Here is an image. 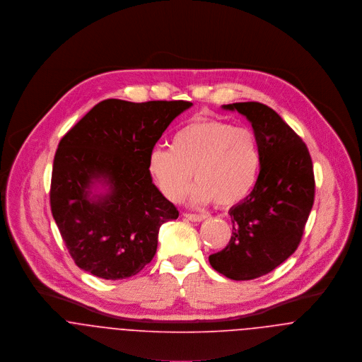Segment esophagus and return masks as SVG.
Wrapping results in <instances>:
<instances>
[{
  "label": "esophagus",
  "mask_w": 362,
  "mask_h": 362,
  "mask_svg": "<svg viewBox=\"0 0 362 362\" xmlns=\"http://www.w3.org/2000/svg\"><path fill=\"white\" fill-rule=\"evenodd\" d=\"M184 217L191 221H202L206 218L205 214H194V213H184Z\"/></svg>",
  "instance_id": "obj_1"
}]
</instances>
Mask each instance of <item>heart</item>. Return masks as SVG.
<instances>
[{"mask_svg": "<svg viewBox=\"0 0 362 362\" xmlns=\"http://www.w3.org/2000/svg\"><path fill=\"white\" fill-rule=\"evenodd\" d=\"M260 167V146L252 129L206 117L181 127L170 149L156 148L149 156L151 173L171 202L182 201L194 171L198 181L191 191L194 204L216 201L220 207L235 206L255 188Z\"/></svg>", "mask_w": 362, "mask_h": 362, "instance_id": "1", "label": "heart"}]
</instances>
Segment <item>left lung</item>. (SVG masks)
<instances>
[{
	"mask_svg": "<svg viewBox=\"0 0 362 362\" xmlns=\"http://www.w3.org/2000/svg\"><path fill=\"white\" fill-rule=\"evenodd\" d=\"M223 108L237 110L251 122L262 167L251 194L228 210V245L209 262L231 280H252L290 258L301 243L315 198L312 158L303 139L270 107L245 102Z\"/></svg>",
	"mask_w": 362,
	"mask_h": 362,
	"instance_id": "8db88e82",
	"label": "left lung"
}]
</instances>
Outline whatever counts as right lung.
Masks as SVG:
<instances>
[{"mask_svg":"<svg viewBox=\"0 0 362 362\" xmlns=\"http://www.w3.org/2000/svg\"><path fill=\"white\" fill-rule=\"evenodd\" d=\"M191 105L107 99L62 136L54 156L50 205L78 267L119 280L153 259L160 226L180 213L152 182L149 156L171 121ZM96 183L106 192L96 194Z\"/></svg>","mask_w":362,"mask_h":362,"instance_id":"right-lung-1","label":"right lung"}]
</instances>
